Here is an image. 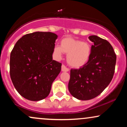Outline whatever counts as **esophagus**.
Returning a JSON list of instances; mask_svg holds the SVG:
<instances>
[{"mask_svg": "<svg viewBox=\"0 0 127 127\" xmlns=\"http://www.w3.org/2000/svg\"><path fill=\"white\" fill-rule=\"evenodd\" d=\"M69 69L68 68H67L64 65H62V72H68Z\"/></svg>", "mask_w": 127, "mask_h": 127, "instance_id": "1", "label": "esophagus"}]
</instances>
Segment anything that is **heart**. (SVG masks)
I'll list each match as a JSON object with an SVG mask.
<instances>
[{
	"instance_id": "obj_1",
	"label": "heart",
	"mask_w": 127,
	"mask_h": 127,
	"mask_svg": "<svg viewBox=\"0 0 127 127\" xmlns=\"http://www.w3.org/2000/svg\"><path fill=\"white\" fill-rule=\"evenodd\" d=\"M54 52L57 59H61L63 53L67 55V62L70 66L79 68L88 62L91 55V49L87 42H81L72 37L63 39L60 46L55 45Z\"/></svg>"
}]
</instances>
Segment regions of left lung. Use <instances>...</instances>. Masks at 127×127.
I'll return each mask as SVG.
<instances>
[{
  "label": "left lung",
  "instance_id": "1",
  "mask_svg": "<svg viewBox=\"0 0 127 127\" xmlns=\"http://www.w3.org/2000/svg\"><path fill=\"white\" fill-rule=\"evenodd\" d=\"M89 39L94 43L88 62L78 69H71L68 88L76 98L89 100L100 95L111 82L116 56L109 42L95 35Z\"/></svg>",
  "mask_w": 127,
  "mask_h": 127
}]
</instances>
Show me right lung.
Returning a JSON list of instances; mask_svg holds the SVG:
<instances>
[{
    "label": "right lung",
    "mask_w": 127,
    "mask_h": 127,
    "mask_svg": "<svg viewBox=\"0 0 127 127\" xmlns=\"http://www.w3.org/2000/svg\"><path fill=\"white\" fill-rule=\"evenodd\" d=\"M51 32H36L23 36L10 55V76L22 97L30 101L47 97L62 64L52 60L55 40Z\"/></svg>",
    "instance_id": "right-lung-1"
}]
</instances>
